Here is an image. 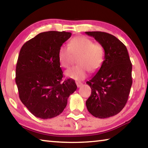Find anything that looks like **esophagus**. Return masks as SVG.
<instances>
[{"label":"esophagus","instance_id":"esophagus-1","mask_svg":"<svg viewBox=\"0 0 148 148\" xmlns=\"http://www.w3.org/2000/svg\"><path fill=\"white\" fill-rule=\"evenodd\" d=\"M76 86L77 87H80L82 86V85H83V84L81 83V82H76Z\"/></svg>","mask_w":148,"mask_h":148}]
</instances>
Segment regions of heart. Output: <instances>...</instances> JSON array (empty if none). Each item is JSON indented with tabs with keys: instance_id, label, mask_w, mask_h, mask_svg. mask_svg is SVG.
<instances>
[{
	"instance_id": "heart-1",
	"label": "heart",
	"mask_w": 148,
	"mask_h": 148,
	"mask_svg": "<svg viewBox=\"0 0 148 148\" xmlns=\"http://www.w3.org/2000/svg\"><path fill=\"white\" fill-rule=\"evenodd\" d=\"M105 51L99 42H93L84 36L72 38L69 46L62 45L59 47L58 57L61 66L68 68L74 61V57H77L78 64L66 72L68 77L75 80L86 78L89 71L95 72L101 68L104 60Z\"/></svg>"
}]
</instances>
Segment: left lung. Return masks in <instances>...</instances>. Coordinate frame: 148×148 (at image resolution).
Masks as SVG:
<instances>
[{
    "label": "left lung",
    "mask_w": 148,
    "mask_h": 148,
    "mask_svg": "<svg viewBox=\"0 0 148 148\" xmlns=\"http://www.w3.org/2000/svg\"><path fill=\"white\" fill-rule=\"evenodd\" d=\"M103 46L104 60L87 82L91 94L86 101L89 112L98 118L114 116L126 104L132 86V63L127 47L116 36L101 31L86 32Z\"/></svg>",
    "instance_id": "1"
}]
</instances>
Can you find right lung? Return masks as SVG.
I'll list each match as a JSON object with an SVG mask.
<instances>
[{
    "mask_svg": "<svg viewBox=\"0 0 148 148\" xmlns=\"http://www.w3.org/2000/svg\"><path fill=\"white\" fill-rule=\"evenodd\" d=\"M71 34L65 31L41 32L25 42L19 51L16 69L19 99L38 118L61 114L70 95L77 89L74 79L62 82L58 57L59 47Z\"/></svg>",
    "mask_w": 148,
    "mask_h": 148,
    "instance_id": "1",
    "label": "right lung"
}]
</instances>
